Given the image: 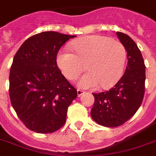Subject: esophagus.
Returning <instances> with one entry per match:
<instances>
[{"label": "esophagus", "instance_id": "1", "mask_svg": "<svg viewBox=\"0 0 156 156\" xmlns=\"http://www.w3.org/2000/svg\"><path fill=\"white\" fill-rule=\"evenodd\" d=\"M85 93V91L83 90H80V89H78L77 90V94H78V96L79 97V96H81V95H83V94H84Z\"/></svg>", "mask_w": 156, "mask_h": 156}]
</instances>
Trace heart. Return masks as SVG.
<instances>
[{"instance_id":"heart-1","label":"heart","mask_w":156,"mask_h":156,"mask_svg":"<svg viewBox=\"0 0 156 156\" xmlns=\"http://www.w3.org/2000/svg\"><path fill=\"white\" fill-rule=\"evenodd\" d=\"M71 49L61 50L57 55V65L69 80L75 79L86 66L87 72L78 81L82 88L100 85L108 89L115 85L124 73L126 49L118 40L104 35H89L71 43Z\"/></svg>"}]
</instances>
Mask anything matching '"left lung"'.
<instances>
[{
	"label": "left lung",
	"mask_w": 156,
	"mask_h": 156,
	"mask_svg": "<svg viewBox=\"0 0 156 156\" xmlns=\"http://www.w3.org/2000/svg\"><path fill=\"white\" fill-rule=\"evenodd\" d=\"M116 35L127 52L126 71L110 90L92 93L95 103L90 116L106 127L120 126L129 121L139 108L145 92L146 66L140 50L126 34L117 31Z\"/></svg>",
	"instance_id": "8db88e82"
}]
</instances>
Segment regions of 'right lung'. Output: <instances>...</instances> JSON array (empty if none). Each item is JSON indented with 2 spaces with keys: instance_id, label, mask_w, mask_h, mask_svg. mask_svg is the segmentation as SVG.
I'll list each match as a JSON object with an SVG mask.
<instances>
[{
  "instance_id": "right-lung-1",
  "label": "right lung",
  "mask_w": 156,
  "mask_h": 156,
  "mask_svg": "<svg viewBox=\"0 0 156 156\" xmlns=\"http://www.w3.org/2000/svg\"><path fill=\"white\" fill-rule=\"evenodd\" d=\"M75 35L44 31L25 40L9 72V98L21 121L30 130L50 133L66 123L77 90L61 74L56 56Z\"/></svg>"
}]
</instances>
